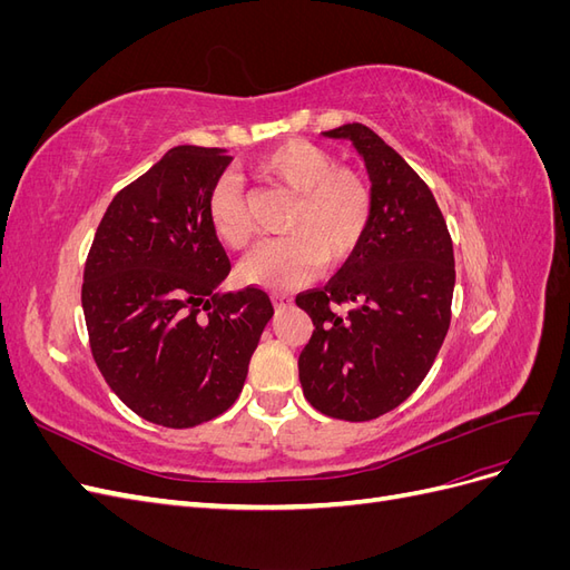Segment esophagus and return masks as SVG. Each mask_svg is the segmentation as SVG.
Instances as JSON below:
<instances>
[{
  "instance_id": "esophagus-1",
  "label": "esophagus",
  "mask_w": 570,
  "mask_h": 570,
  "mask_svg": "<svg viewBox=\"0 0 570 570\" xmlns=\"http://www.w3.org/2000/svg\"><path fill=\"white\" fill-rule=\"evenodd\" d=\"M271 299H273V306L278 308V312H285L287 306H292V299H289V297H285V295H273Z\"/></svg>"
}]
</instances>
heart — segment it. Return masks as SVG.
<instances>
[{
  "mask_svg": "<svg viewBox=\"0 0 570 570\" xmlns=\"http://www.w3.org/2000/svg\"><path fill=\"white\" fill-rule=\"evenodd\" d=\"M258 180L295 193L285 218L287 235L258 245L239 266V278L273 289L299 287L312 281L323 262L340 266L364 243L373 214V195L356 168L335 164L327 149L287 140L252 164ZM206 220L220 245L243 249L252 239V220L243 189L230 176H220L209 199Z\"/></svg>",
  "mask_w": 570,
  "mask_h": 570,
  "instance_id": "obj_1",
  "label": "heart"
}]
</instances>
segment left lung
I'll return each mask as SVG.
<instances>
[{
	"instance_id": "left-lung-1",
	"label": "left lung",
	"mask_w": 570,
	"mask_h": 570,
	"mask_svg": "<svg viewBox=\"0 0 570 570\" xmlns=\"http://www.w3.org/2000/svg\"><path fill=\"white\" fill-rule=\"evenodd\" d=\"M323 135L364 157L373 214L331 283L295 299L314 323L299 381L314 409L358 423L400 406L433 366L452 321L454 247L430 187L381 135L364 124Z\"/></svg>"
}]
</instances>
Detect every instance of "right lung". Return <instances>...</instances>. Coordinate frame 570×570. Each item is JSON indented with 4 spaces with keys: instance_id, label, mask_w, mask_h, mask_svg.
<instances>
[{
    "instance_id": "1",
    "label": "right lung",
    "mask_w": 570,
    "mask_h": 570,
    "mask_svg": "<svg viewBox=\"0 0 570 570\" xmlns=\"http://www.w3.org/2000/svg\"><path fill=\"white\" fill-rule=\"evenodd\" d=\"M233 161L223 149H170L111 199L82 273L92 358L137 416L195 428L228 411L273 304L262 287L220 292L226 249L206 199Z\"/></svg>"
}]
</instances>
